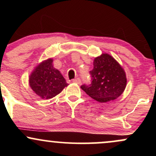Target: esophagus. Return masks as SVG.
Returning <instances> with one entry per match:
<instances>
[{
    "label": "esophagus",
    "instance_id": "1",
    "mask_svg": "<svg viewBox=\"0 0 156 156\" xmlns=\"http://www.w3.org/2000/svg\"><path fill=\"white\" fill-rule=\"evenodd\" d=\"M73 83H78V84H80V82H81V80L79 78H75V79L73 80Z\"/></svg>",
    "mask_w": 156,
    "mask_h": 156
}]
</instances>
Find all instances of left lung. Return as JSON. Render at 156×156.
<instances>
[{
  "label": "left lung",
  "instance_id": "obj_1",
  "mask_svg": "<svg viewBox=\"0 0 156 156\" xmlns=\"http://www.w3.org/2000/svg\"><path fill=\"white\" fill-rule=\"evenodd\" d=\"M94 68L89 73L91 83L80 88L100 103L116 99L124 92L127 79L124 69L110 55L103 53L94 58Z\"/></svg>",
  "mask_w": 156,
  "mask_h": 156
}]
</instances>
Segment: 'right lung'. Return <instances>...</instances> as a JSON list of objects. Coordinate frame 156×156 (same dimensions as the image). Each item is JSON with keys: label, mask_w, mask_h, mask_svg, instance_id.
Masks as SVG:
<instances>
[{"label": "right lung", "mask_w": 156, "mask_h": 156, "mask_svg": "<svg viewBox=\"0 0 156 156\" xmlns=\"http://www.w3.org/2000/svg\"><path fill=\"white\" fill-rule=\"evenodd\" d=\"M32 90L42 99H51L62 92L68 84L58 69L53 66V59L39 64L29 77Z\"/></svg>", "instance_id": "add662e5"}]
</instances>
